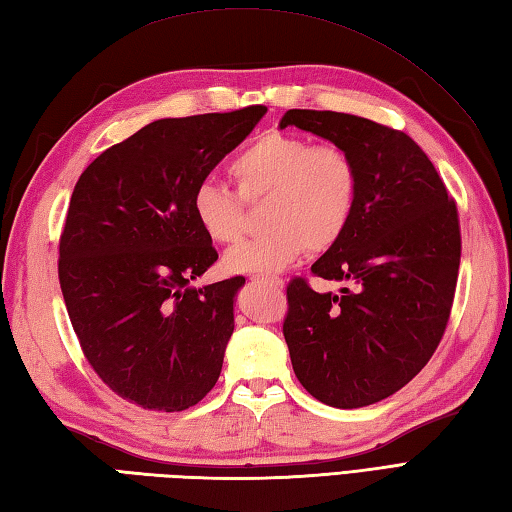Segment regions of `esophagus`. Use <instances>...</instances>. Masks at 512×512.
Instances as JSON below:
<instances>
[{
	"mask_svg": "<svg viewBox=\"0 0 512 512\" xmlns=\"http://www.w3.org/2000/svg\"><path fill=\"white\" fill-rule=\"evenodd\" d=\"M250 281H253V284L270 286V288H284V281H281L279 277H270V275H253L250 277Z\"/></svg>",
	"mask_w": 512,
	"mask_h": 512,
	"instance_id": "34e87169",
	"label": "esophagus"
}]
</instances>
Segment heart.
<instances>
[{
    "label": "heart",
    "instance_id": "obj_1",
    "mask_svg": "<svg viewBox=\"0 0 512 512\" xmlns=\"http://www.w3.org/2000/svg\"><path fill=\"white\" fill-rule=\"evenodd\" d=\"M228 176L244 200L264 202L268 231L248 237L224 255L231 273H279L306 253L336 246L358 204V167L350 151L306 136L266 132L239 151ZM191 211L215 244H233L244 231V204L215 182H200Z\"/></svg>",
    "mask_w": 512,
    "mask_h": 512
}]
</instances>
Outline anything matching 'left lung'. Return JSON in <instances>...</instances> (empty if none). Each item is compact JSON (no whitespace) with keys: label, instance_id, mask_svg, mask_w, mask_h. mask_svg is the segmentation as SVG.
<instances>
[{"label":"left lung","instance_id":"8db88e82","mask_svg":"<svg viewBox=\"0 0 512 512\" xmlns=\"http://www.w3.org/2000/svg\"><path fill=\"white\" fill-rule=\"evenodd\" d=\"M295 125L350 151L358 167L354 220L312 275L352 281L341 295L286 288L284 336L308 394L339 409L374 405L429 363L447 330L458 284V206L433 162L398 129L369 118L288 110Z\"/></svg>","mask_w":512,"mask_h":512}]
</instances>
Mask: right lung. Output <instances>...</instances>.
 Returning <instances> with one entry per match:
<instances>
[{
	"instance_id": "right-lung-1",
	"label": "right lung",
	"mask_w": 512,
	"mask_h": 512,
	"mask_svg": "<svg viewBox=\"0 0 512 512\" xmlns=\"http://www.w3.org/2000/svg\"><path fill=\"white\" fill-rule=\"evenodd\" d=\"M264 114L248 105L162 118L105 149L76 182L59 284L85 358L127 402L184 411L220 378L246 279L189 288L217 262L191 198Z\"/></svg>"
}]
</instances>
